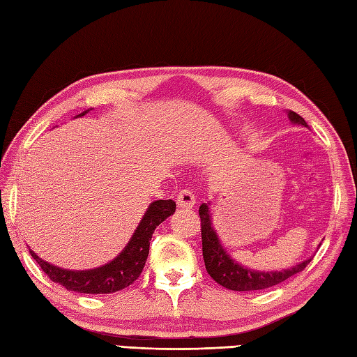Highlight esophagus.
Instances as JSON below:
<instances>
[{
    "instance_id": "esophagus-1",
    "label": "esophagus",
    "mask_w": 357,
    "mask_h": 357,
    "mask_svg": "<svg viewBox=\"0 0 357 357\" xmlns=\"http://www.w3.org/2000/svg\"><path fill=\"white\" fill-rule=\"evenodd\" d=\"M195 195L191 189H183L177 195V206L180 209H192L195 206Z\"/></svg>"
}]
</instances>
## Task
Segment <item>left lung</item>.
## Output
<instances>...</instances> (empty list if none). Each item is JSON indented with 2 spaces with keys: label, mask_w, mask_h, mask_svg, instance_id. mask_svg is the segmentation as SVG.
Here are the masks:
<instances>
[{
  "label": "left lung",
  "mask_w": 357,
  "mask_h": 357,
  "mask_svg": "<svg viewBox=\"0 0 357 357\" xmlns=\"http://www.w3.org/2000/svg\"><path fill=\"white\" fill-rule=\"evenodd\" d=\"M286 114L291 123L307 126L304 119L295 112H290L289 109ZM199 213L202 220V244L206 271H208L213 281H217L220 286H223L229 290L252 291L273 287L276 284L289 280L290 276L304 271L305 266L310 263L313 258H307L295 266L284 268V271H253V268L240 264L238 261H235L226 252L223 243L218 238L217 231L212 226L211 203H202Z\"/></svg>",
  "instance_id": "left-lung-1"
}]
</instances>
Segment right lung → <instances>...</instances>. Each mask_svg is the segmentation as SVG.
I'll return each mask as SVG.
<instances>
[{
  "instance_id": "1",
  "label": "right lung",
  "mask_w": 357,
  "mask_h": 357,
  "mask_svg": "<svg viewBox=\"0 0 357 357\" xmlns=\"http://www.w3.org/2000/svg\"><path fill=\"white\" fill-rule=\"evenodd\" d=\"M90 109H85L76 117L85 116L86 113H90ZM174 212H176V202H153L148 206L146 212L144 213L139 226L134 231L130 241L126 243L123 250L116 258L108 261L107 264L89 268V271H68V268L58 267L39 258L31 249L29 250L45 275L53 282L61 284L62 287H66L70 291L90 293V295L114 293L128 287L130 284L139 278L146 263L149 241L153 238L155 227L171 217Z\"/></svg>"
}]
</instances>
